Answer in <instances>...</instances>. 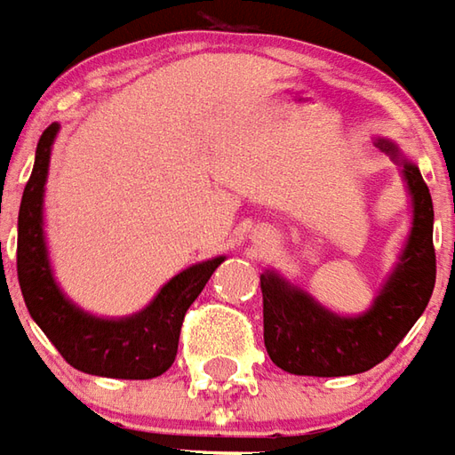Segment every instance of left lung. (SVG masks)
Wrapping results in <instances>:
<instances>
[{"label":"left lung","mask_w":455,"mask_h":455,"mask_svg":"<svg viewBox=\"0 0 455 455\" xmlns=\"http://www.w3.org/2000/svg\"><path fill=\"white\" fill-rule=\"evenodd\" d=\"M399 166L411 203V228L395 267L389 269L370 308L340 315L325 308L306 289L276 269L259 274L264 299V346L276 367L291 375L343 377L365 372L399 346L424 314L434 282V203L421 171L392 140L377 137Z\"/></svg>","instance_id":"1"}]
</instances>
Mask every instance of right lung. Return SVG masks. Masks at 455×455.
Returning <instances> with one entry per match:
<instances>
[{
    "label": "right lung",
    "instance_id": "obj_1",
    "mask_svg": "<svg viewBox=\"0 0 455 455\" xmlns=\"http://www.w3.org/2000/svg\"><path fill=\"white\" fill-rule=\"evenodd\" d=\"M58 130L60 124L53 122L41 134L34 171L19 205L16 272L28 314L58 353L80 372L115 379H151L164 375L176 360L183 315L225 257L191 264L171 276L149 304L132 315L105 318L70 301L56 282L44 230L48 164Z\"/></svg>",
    "mask_w": 455,
    "mask_h": 455
}]
</instances>
